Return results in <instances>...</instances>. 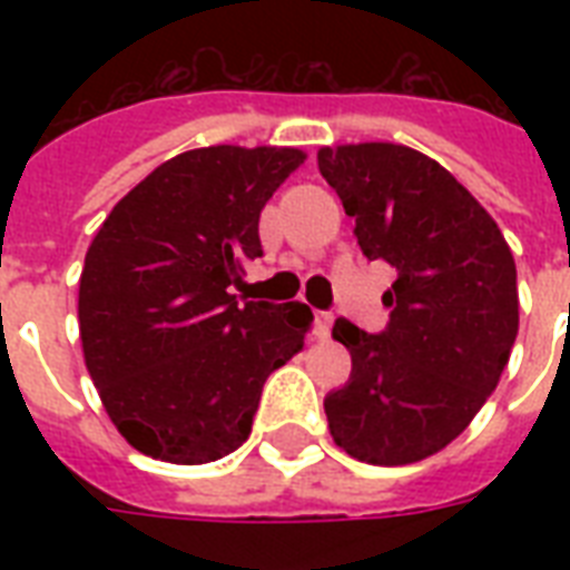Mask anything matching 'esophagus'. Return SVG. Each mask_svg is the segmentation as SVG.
<instances>
[{
	"instance_id": "1",
	"label": "esophagus",
	"mask_w": 570,
	"mask_h": 570,
	"mask_svg": "<svg viewBox=\"0 0 570 570\" xmlns=\"http://www.w3.org/2000/svg\"><path fill=\"white\" fill-rule=\"evenodd\" d=\"M331 325H334V313L320 311V313H316V316H313V334H316V337H320V340H328Z\"/></svg>"
}]
</instances>
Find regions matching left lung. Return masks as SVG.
<instances>
[{"label":"left lung","instance_id":"left-lung-1","mask_svg":"<svg viewBox=\"0 0 570 570\" xmlns=\"http://www.w3.org/2000/svg\"><path fill=\"white\" fill-rule=\"evenodd\" d=\"M320 171L355 218L364 257L396 268L387 328L334 325L352 375L325 396L328 429L352 459L414 464L468 429L509 364L514 257L476 197L420 150L322 147Z\"/></svg>","mask_w":570,"mask_h":570}]
</instances>
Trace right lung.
I'll use <instances>...</instances> for the list:
<instances>
[{
    "label": "right lung",
    "mask_w": 570,
    "mask_h": 570,
    "mask_svg": "<svg viewBox=\"0 0 570 570\" xmlns=\"http://www.w3.org/2000/svg\"><path fill=\"white\" fill-rule=\"evenodd\" d=\"M295 147H200L147 174L94 236L79 277L85 366L138 452L206 464L248 441L263 384L302 352L307 304L236 302L263 257L259 213Z\"/></svg>",
    "instance_id": "1"
}]
</instances>
